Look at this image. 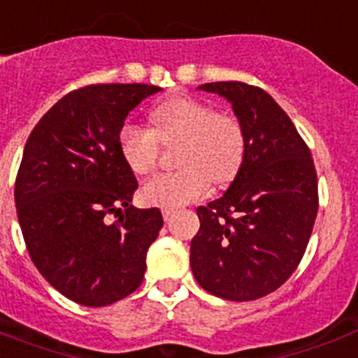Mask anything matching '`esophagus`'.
I'll use <instances>...</instances> for the list:
<instances>
[{
	"label": "esophagus",
	"instance_id": "1",
	"mask_svg": "<svg viewBox=\"0 0 358 358\" xmlns=\"http://www.w3.org/2000/svg\"><path fill=\"white\" fill-rule=\"evenodd\" d=\"M162 213H163V219H165V221H169V219L174 215V210L173 208H163Z\"/></svg>",
	"mask_w": 358,
	"mask_h": 358
}]
</instances>
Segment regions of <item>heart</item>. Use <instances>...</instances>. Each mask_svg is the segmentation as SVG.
Returning a JSON list of instances; mask_svg holds the SVG:
<instances>
[{
  "mask_svg": "<svg viewBox=\"0 0 358 358\" xmlns=\"http://www.w3.org/2000/svg\"><path fill=\"white\" fill-rule=\"evenodd\" d=\"M152 129L124 124L119 150L135 174L152 173L163 146L176 148L180 171L148 180L141 195L150 206L174 208L206 195L210 185H224L238 176L247 156V134L234 115L217 113L210 103L178 96L150 113Z\"/></svg>",
  "mask_w": 358,
  "mask_h": 358,
  "instance_id": "obj_1",
  "label": "heart"
}]
</instances>
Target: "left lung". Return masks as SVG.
Wrapping results in <instances>:
<instances>
[{"mask_svg": "<svg viewBox=\"0 0 358 358\" xmlns=\"http://www.w3.org/2000/svg\"><path fill=\"white\" fill-rule=\"evenodd\" d=\"M232 103L247 134V156L224 195L196 208L191 269L210 294L255 301L297 269L317 215L310 150L284 109L264 89L241 81L204 83Z\"/></svg>", "mask_w": 358, "mask_h": 358, "instance_id": "1", "label": "left lung"}]
</instances>
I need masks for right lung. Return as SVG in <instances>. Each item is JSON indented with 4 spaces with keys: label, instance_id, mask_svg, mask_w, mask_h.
<instances>
[{
    "label": "right lung",
    "instance_id": "add662e5",
    "mask_svg": "<svg viewBox=\"0 0 358 358\" xmlns=\"http://www.w3.org/2000/svg\"><path fill=\"white\" fill-rule=\"evenodd\" d=\"M157 91L143 83L72 91L25 143L14 184L25 245L42 277L83 306L113 305L139 288L163 227L157 208L129 204L137 180L119 150L128 113Z\"/></svg>",
    "mask_w": 358,
    "mask_h": 358
}]
</instances>
